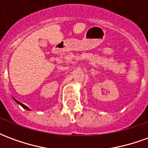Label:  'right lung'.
Returning <instances> with one entry per match:
<instances>
[{
	"label": "right lung",
	"mask_w": 148,
	"mask_h": 148,
	"mask_svg": "<svg viewBox=\"0 0 148 148\" xmlns=\"http://www.w3.org/2000/svg\"><path fill=\"white\" fill-rule=\"evenodd\" d=\"M13 99H14L15 101H16V102L17 103V104H19V105H20V106H22V107H23V108H24V109H27V110H29V111H30V109H29V108H28V107H27V106H24V104H22V103L20 102V101H18L17 100H16V99H15V98H13Z\"/></svg>",
	"instance_id": "obj_1"
}]
</instances>
